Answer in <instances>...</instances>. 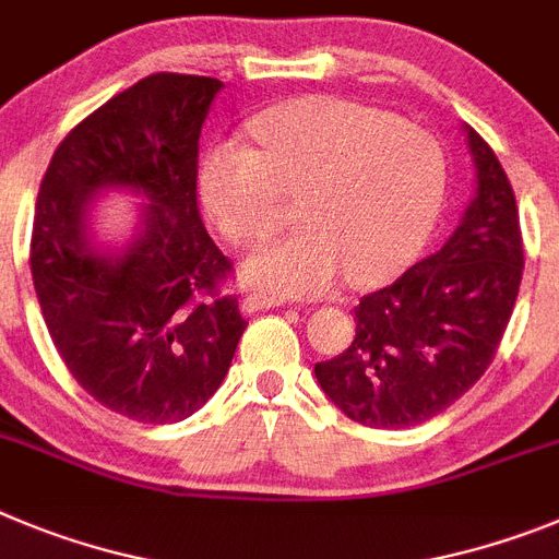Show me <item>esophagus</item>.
<instances>
[{"label":"esophagus","instance_id":"obj_1","mask_svg":"<svg viewBox=\"0 0 559 559\" xmlns=\"http://www.w3.org/2000/svg\"><path fill=\"white\" fill-rule=\"evenodd\" d=\"M281 304H286L281 295H266V293H247L245 298H241V309L245 312H261V309H275L281 307Z\"/></svg>","mask_w":559,"mask_h":559}]
</instances>
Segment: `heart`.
<instances>
[{
	"label": "heart",
	"mask_w": 559,
	"mask_h": 559,
	"mask_svg": "<svg viewBox=\"0 0 559 559\" xmlns=\"http://www.w3.org/2000/svg\"><path fill=\"white\" fill-rule=\"evenodd\" d=\"M259 152L222 140L199 168L205 211L233 245L273 236L284 199L298 230L252 252L245 278L273 295H320L343 273L373 286L416 259L439 222L448 159L394 111L314 95L252 123Z\"/></svg>",
	"instance_id": "obj_1"
}]
</instances>
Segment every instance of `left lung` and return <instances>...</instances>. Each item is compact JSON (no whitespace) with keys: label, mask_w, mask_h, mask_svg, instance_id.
Instances as JSON below:
<instances>
[{"label":"left lung","mask_w":559,"mask_h":559,"mask_svg":"<svg viewBox=\"0 0 559 559\" xmlns=\"http://www.w3.org/2000/svg\"><path fill=\"white\" fill-rule=\"evenodd\" d=\"M475 199L448 245L362 295L352 346L314 377L366 427L402 430L448 411L481 380L501 346L523 278L518 202L487 140L467 129Z\"/></svg>","instance_id":"obj_1"}]
</instances>
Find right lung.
<instances>
[{"instance_id": "add662e5", "label": "right lung", "mask_w": 559, "mask_h": 559, "mask_svg": "<svg viewBox=\"0 0 559 559\" xmlns=\"http://www.w3.org/2000/svg\"><path fill=\"white\" fill-rule=\"evenodd\" d=\"M222 81L154 72L61 140L36 199L31 273L67 371L104 407L171 425L225 380L247 320L225 293L233 261L197 207L199 134ZM109 185L153 202L130 250L100 257L85 205Z\"/></svg>"}]
</instances>
